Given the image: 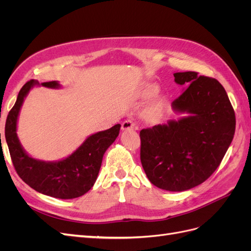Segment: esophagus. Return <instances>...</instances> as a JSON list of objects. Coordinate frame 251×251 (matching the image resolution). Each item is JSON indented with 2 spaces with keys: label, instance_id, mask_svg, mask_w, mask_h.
Listing matches in <instances>:
<instances>
[{
  "label": "esophagus",
  "instance_id": "obj_1",
  "mask_svg": "<svg viewBox=\"0 0 251 251\" xmlns=\"http://www.w3.org/2000/svg\"><path fill=\"white\" fill-rule=\"evenodd\" d=\"M121 128H123V131H128V130H137V126H136V124L133 123L132 120L127 119L125 120L123 125H121Z\"/></svg>",
  "mask_w": 251,
  "mask_h": 251
}]
</instances>
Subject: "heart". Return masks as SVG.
I'll return each instance as SVG.
<instances>
[{"instance_id":"1","label":"heart","mask_w":251,"mask_h":251,"mask_svg":"<svg viewBox=\"0 0 251 251\" xmlns=\"http://www.w3.org/2000/svg\"><path fill=\"white\" fill-rule=\"evenodd\" d=\"M159 92V86L155 82H148L143 86L141 95L144 98H151L155 96Z\"/></svg>"}]
</instances>
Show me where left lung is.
<instances>
[{"label": "left lung", "instance_id": "1", "mask_svg": "<svg viewBox=\"0 0 251 251\" xmlns=\"http://www.w3.org/2000/svg\"><path fill=\"white\" fill-rule=\"evenodd\" d=\"M174 77L184 89L172 108L186 116L141 130L140 160L151 183L183 192L203 183L221 163L233 139L235 116L217 79L192 71Z\"/></svg>", "mask_w": 251, "mask_h": 251}]
</instances>
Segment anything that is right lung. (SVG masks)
Returning a JSON list of instances; mask_svg holds the SVG:
<instances>
[{"label":"right lung","mask_w":251,"mask_h":251,"mask_svg":"<svg viewBox=\"0 0 251 251\" xmlns=\"http://www.w3.org/2000/svg\"><path fill=\"white\" fill-rule=\"evenodd\" d=\"M60 88L56 80L40 83L31 79L19 92L6 119L5 138L14 169L21 179L36 192L58 199H74L89 192L97 179L105 151L119 135L120 125L90 135L71 155L58 161H44L29 156L17 134L18 118L29 91L34 86Z\"/></svg>","instance_id":"add662e5"}]
</instances>
